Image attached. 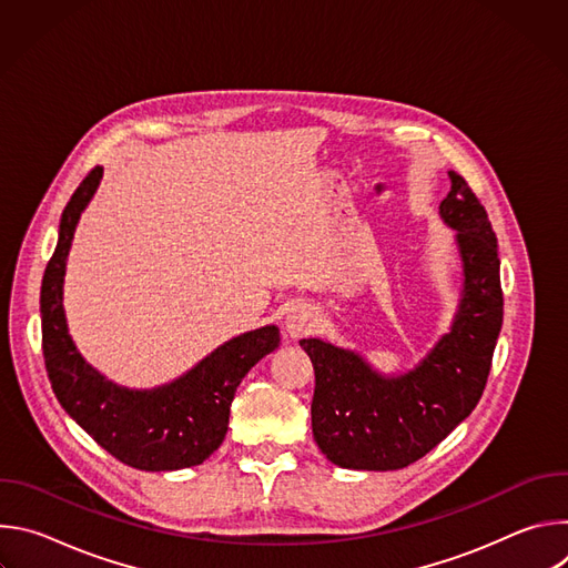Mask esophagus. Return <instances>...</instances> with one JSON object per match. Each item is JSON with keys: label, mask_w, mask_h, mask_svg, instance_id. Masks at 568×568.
Segmentation results:
<instances>
[{"label": "esophagus", "mask_w": 568, "mask_h": 568, "mask_svg": "<svg viewBox=\"0 0 568 568\" xmlns=\"http://www.w3.org/2000/svg\"><path fill=\"white\" fill-rule=\"evenodd\" d=\"M312 323H314L312 307H307V305H292L287 310V314H285V333L296 339V337L305 335L312 328Z\"/></svg>", "instance_id": "esophagus-1"}]
</instances>
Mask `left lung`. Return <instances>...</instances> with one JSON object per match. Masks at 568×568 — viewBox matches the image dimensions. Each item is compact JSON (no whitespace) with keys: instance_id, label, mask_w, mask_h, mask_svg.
<instances>
[{"instance_id":"obj_1","label":"left lung","mask_w":568,"mask_h":568,"mask_svg":"<svg viewBox=\"0 0 568 568\" xmlns=\"http://www.w3.org/2000/svg\"><path fill=\"white\" fill-rule=\"evenodd\" d=\"M440 220L456 231L460 298L449 331L409 371L379 373L364 355L301 339L314 366L312 434L346 469L386 471L416 463L478 404L504 323L497 235L467 182L449 171Z\"/></svg>"}]
</instances>
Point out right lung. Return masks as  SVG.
<instances>
[{"instance_id": "right-lung-1", "label": "right lung", "mask_w": 568, "mask_h": 568, "mask_svg": "<svg viewBox=\"0 0 568 568\" xmlns=\"http://www.w3.org/2000/svg\"><path fill=\"white\" fill-rule=\"evenodd\" d=\"M101 180L103 169L97 166L67 202L42 278V353L51 388L62 409L121 463L145 471L193 467L222 445L235 388L252 366L278 348L281 333L276 326L242 333L154 388H128L97 371L69 335L62 285L78 220Z\"/></svg>"}]
</instances>
